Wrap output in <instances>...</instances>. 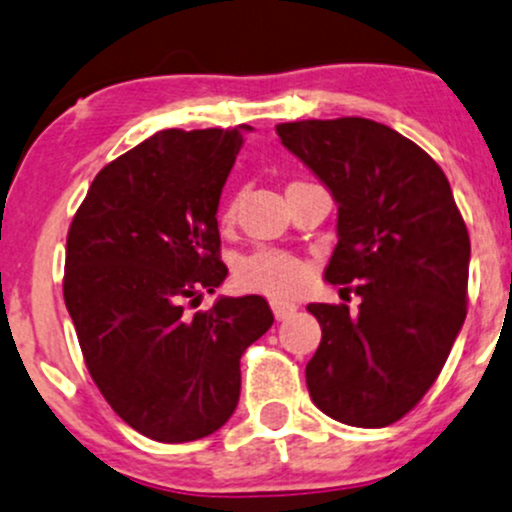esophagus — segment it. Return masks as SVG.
<instances>
[{
  "instance_id": "esophagus-1",
  "label": "esophagus",
  "mask_w": 512,
  "mask_h": 512,
  "mask_svg": "<svg viewBox=\"0 0 512 512\" xmlns=\"http://www.w3.org/2000/svg\"><path fill=\"white\" fill-rule=\"evenodd\" d=\"M296 310H298V305L291 301H281V298H274L272 301V313L276 320H286V317H291Z\"/></svg>"
}]
</instances>
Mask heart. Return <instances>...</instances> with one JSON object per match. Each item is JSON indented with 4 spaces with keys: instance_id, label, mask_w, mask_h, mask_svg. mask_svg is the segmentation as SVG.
Here are the masks:
<instances>
[{
    "instance_id": "obj_1",
    "label": "heart",
    "mask_w": 512,
    "mask_h": 512,
    "mask_svg": "<svg viewBox=\"0 0 512 512\" xmlns=\"http://www.w3.org/2000/svg\"><path fill=\"white\" fill-rule=\"evenodd\" d=\"M233 214L228 207L226 216ZM308 281V267L301 257L281 250H255L236 264V284L245 291L284 298L298 293Z\"/></svg>"
}]
</instances>
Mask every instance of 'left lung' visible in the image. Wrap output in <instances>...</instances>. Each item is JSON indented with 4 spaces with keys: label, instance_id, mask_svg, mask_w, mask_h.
I'll use <instances>...</instances> for the list:
<instances>
[{
    "label": "left lung",
    "instance_id": "8db88e82",
    "mask_svg": "<svg viewBox=\"0 0 512 512\" xmlns=\"http://www.w3.org/2000/svg\"><path fill=\"white\" fill-rule=\"evenodd\" d=\"M276 134L339 204L325 279L361 296L358 313L308 305L322 327L310 397L342 424H395L436 383L467 317L469 233L450 182L421 146L366 117L281 122Z\"/></svg>",
    "mask_w": 512,
    "mask_h": 512
}]
</instances>
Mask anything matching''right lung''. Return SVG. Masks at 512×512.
Instances as JSON below:
<instances>
[{
	"label": "right lung",
	"instance_id": "obj_1",
	"mask_svg": "<svg viewBox=\"0 0 512 512\" xmlns=\"http://www.w3.org/2000/svg\"><path fill=\"white\" fill-rule=\"evenodd\" d=\"M243 129H163L108 163L67 236L64 303L93 383L125 424L190 443L231 419L240 356L272 327L262 296L219 298L216 209Z\"/></svg>",
	"mask_w": 512,
	"mask_h": 512
}]
</instances>
